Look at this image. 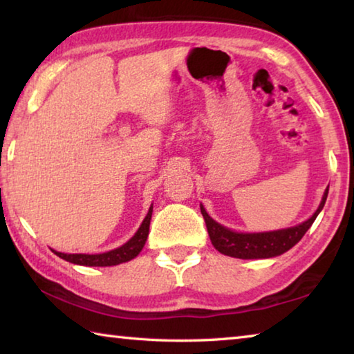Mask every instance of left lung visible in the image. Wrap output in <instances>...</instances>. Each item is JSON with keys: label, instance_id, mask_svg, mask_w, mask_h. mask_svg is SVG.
<instances>
[{"label": "left lung", "instance_id": "left-lung-1", "mask_svg": "<svg viewBox=\"0 0 354 354\" xmlns=\"http://www.w3.org/2000/svg\"><path fill=\"white\" fill-rule=\"evenodd\" d=\"M328 190L329 187H326L320 206L314 212L313 217L297 226L268 232L231 231L209 217V214L206 212V209L203 207V205L200 207L203 217H205L206 221V227L209 237H211V242L215 250H218L221 254L239 257V259H267V257H274L286 253V251H289L293 245H297L301 241V237L306 234V231L313 226L317 215L320 214L323 206H325Z\"/></svg>", "mask_w": 354, "mask_h": 354}]
</instances>
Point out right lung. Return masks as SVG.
<instances>
[{
    "mask_svg": "<svg viewBox=\"0 0 354 354\" xmlns=\"http://www.w3.org/2000/svg\"><path fill=\"white\" fill-rule=\"evenodd\" d=\"M153 214V205L148 209L147 217L143 218L142 225L139 230H137L136 234L129 239V241L118 247L115 250L107 251V253H100V254H67L61 253V251H55V254L65 259L71 263H77V266H87V267H111V266H118L122 262H128L140 253L142 248L145 247L148 231H149V220H151Z\"/></svg>",
    "mask_w": 354,
    "mask_h": 354,
    "instance_id": "obj_1",
    "label": "right lung"
}]
</instances>
